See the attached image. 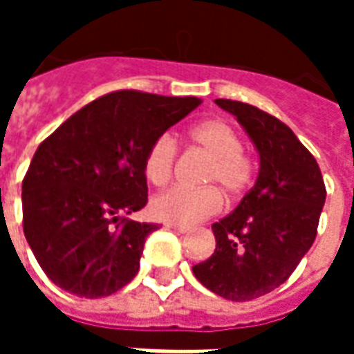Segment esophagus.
I'll use <instances>...</instances> for the list:
<instances>
[{
	"label": "esophagus",
	"instance_id": "obj_1",
	"mask_svg": "<svg viewBox=\"0 0 354 354\" xmlns=\"http://www.w3.org/2000/svg\"><path fill=\"white\" fill-rule=\"evenodd\" d=\"M167 227L172 231H176V233H187V231L192 230L189 225H178V223H167Z\"/></svg>",
	"mask_w": 354,
	"mask_h": 354
}]
</instances>
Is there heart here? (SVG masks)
<instances>
[{"label": "heart", "instance_id": "b5f03b06", "mask_svg": "<svg viewBox=\"0 0 354 354\" xmlns=\"http://www.w3.org/2000/svg\"><path fill=\"white\" fill-rule=\"evenodd\" d=\"M192 146L208 155L201 172L203 187L174 185L151 199V214L167 223L193 225L222 208V193L230 199L243 197L254 184L256 167L243 149L237 131L223 119H208L189 131ZM178 159L176 138L165 132L149 144L144 155V174L153 185L169 182Z\"/></svg>", "mask_w": 354, "mask_h": 354}]
</instances>
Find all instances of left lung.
<instances>
[{
  "mask_svg": "<svg viewBox=\"0 0 354 354\" xmlns=\"http://www.w3.org/2000/svg\"><path fill=\"white\" fill-rule=\"evenodd\" d=\"M216 104L237 117L260 153V174L230 216L212 223L216 250L193 266L210 292L250 301L288 281L317 237L326 185L319 162L288 124L237 100Z\"/></svg>",
  "mask_w": 354,
  "mask_h": 354,
  "instance_id": "1",
  "label": "left lung"
}]
</instances>
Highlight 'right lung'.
Wrapping results in <instances>:
<instances>
[{"label":"right lung","instance_id":"1","mask_svg":"<svg viewBox=\"0 0 354 354\" xmlns=\"http://www.w3.org/2000/svg\"><path fill=\"white\" fill-rule=\"evenodd\" d=\"M201 102L113 91L39 144L22 180V225L57 286L94 299L134 279L146 237L157 230V223L127 218L147 203L144 155Z\"/></svg>","mask_w":354,"mask_h":354}]
</instances>
